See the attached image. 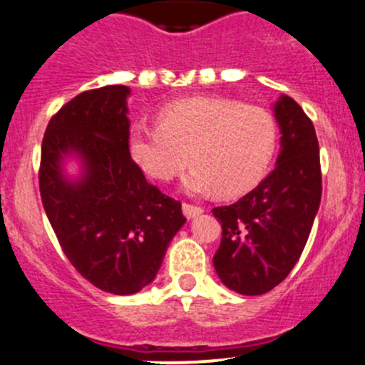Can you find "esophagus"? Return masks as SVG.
I'll list each match as a JSON object with an SVG mask.
<instances>
[{"label": "esophagus", "mask_w": 365, "mask_h": 365, "mask_svg": "<svg viewBox=\"0 0 365 365\" xmlns=\"http://www.w3.org/2000/svg\"><path fill=\"white\" fill-rule=\"evenodd\" d=\"M182 210H183V214H185L187 219H192V217H196V215H200L201 212H203V208L196 207V205L183 203L182 205Z\"/></svg>", "instance_id": "esophagus-1"}]
</instances>
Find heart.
Listing matches in <instances>:
<instances>
[{
    "label": "heart",
    "mask_w": 365,
    "mask_h": 365,
    "mask_svg": "<svg viewBox=\"0 0 365 365\" xmlns=\"http://www.w3.org/2000/svg\"><path fill=\"white\" fill-rule=\"evenodd\" d=\"M157 125L130 130V157L160 182L175 178L190 160L194 168L183 180L190 194L250 190L264 176L278 139L271 112L226 98L173 101L158 110Z\"/></svg>",
    "instance_id": "b5f03b06"
}]
</instances>
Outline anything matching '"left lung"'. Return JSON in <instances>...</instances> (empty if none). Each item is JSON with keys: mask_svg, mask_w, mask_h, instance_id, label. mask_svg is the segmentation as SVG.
Here are the masks:
<instances>
[{"mask_svg": "<svg viewBox=\"0 0 365 365\" xmlns=\"http://www.w3.org/2000/svg\"><path fill=\"white\" fill-rule=\"evenodd\" d=\"M272 110L282 133L277 168L239 201L212 210L222 228L215 272L244 296L265 294L287 278L309 240L323 192L312 121L289 96H280Z\"/></svg>", "mask_w": 365, "mask_h": 365, "instance_id": "obj_1", "label": "left lung"}]
</instances>
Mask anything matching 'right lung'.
I'll return each mask as SVG.
<instances>
[{"label": "right lung", "instance_id": "obj_1", "mask_svg": "<svg viewBox=\"0 0 365 365\" xmlns=\"http://www.w3.org/2000/svg\"><path fill=\"white\" fill-rule=\"evenodd\" d=\"M125 85L85 91L51 118L42 139V205L78 272L110 294H135L155 280L169 242L187 221L182 203L146 182L128 153ZM76 156L69 179L63 160Z\"/></svg>", "mask_w": 365, "mask_h": 365}]
</instances>
